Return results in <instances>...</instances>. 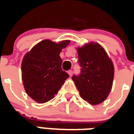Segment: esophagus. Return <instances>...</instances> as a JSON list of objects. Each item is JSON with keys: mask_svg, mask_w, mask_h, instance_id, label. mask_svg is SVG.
I'll list each match as a JSON object with an SVG mask.
<instances>
[{"mask_svg": "<svg viewBox=\"0 0 134 134\" xmlns=\"http://www.w3.org/2000/svg\"><path fill=\"white\" fill-rule=\"evenodd\" d=\"M68 74H69V75H70V77H71V76L72 75V74H73V71H72V70H69V71H68Z\"/></svg>", "mask_w": 134, "mask_h": 134, "instance_id": "obj_1", "label": "esophagus"}]
</instances>
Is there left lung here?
Segmentation results:
<instances>
[{
  "label": "left lung",
  "mask_w": 134,
  "mask_h": 134,
  "mask_svg": "<svg viewBox=\"0 0 134 134\" xmlns=\"http://www.w3.org/2000/svg\"><path fill=\"white\" fill-rule=\"evenodd\" d=\"M79 75L72 79L82 99L91 105L103 102L112 88L114 67L107 53L98 43L90 42L77 48Z\"/></svg>",
  "instance_id": "obj_1"
}]
</instances>
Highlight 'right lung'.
<instances>
[{
    "label": "right lung",
    "instance_id": "add662e5",
    "mask_svg": "<svg viewBox=\"0 0 134 134\" xmlns=\"http://www.w3.org/2000/svg\"><path fill=\"white\" fill-rule=\"evenodd\" d=\"M70 41L56 43L45 39L36 44L24 57L21 64L23 84L29 96L38 103L54 98L70 76L62 70V49Z\"/></svg>",
    "mask_w": 134,
    "mask_h": 134
}]
</instances>
